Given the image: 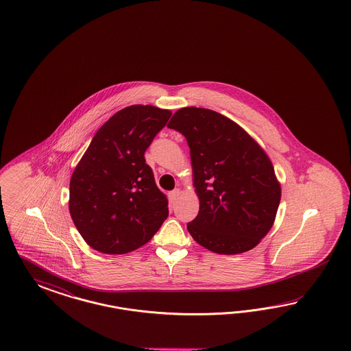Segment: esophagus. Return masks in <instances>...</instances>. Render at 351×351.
I'll use <instances>...</instances> for the list:
<instances>
[{
    "mask_svg": "<svg viewBox=\"0 0 351 351\" xmlns=\"http://www.w3.org/2000/svg\"><path fill=\"white\" fill-rule=\"evenodd\" d=\"M180 189H175V191H171L170 194H169L171 202H175V201L179 198V195H180Z\"/></svg>",
    "mask_w": 351,
    "mask_h": 351,
    "instance_id": "esophagus-1",
    "label": "esophagus"
}]
</instances>
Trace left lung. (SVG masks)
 Masks as SVG:
<instances>
[{
	"label": "left lung",
	"mask_w": 351,
	"mask_h": 351,
	"mask_svg": "<svg viewBox=\"0 0 351 351\" xmlns=\"http://www.w3.org/2000/svg\"><path fill=\"white\" fill-rule=\"evenodd\" d=\"M167 128L191 148L199 199V213L186 225L193 239L220 255L252 250L271 229L282 194L265 150L238 123L204 108H181Z\"/></svg>",
	"instance_id": "left-lung-1"
}]
</instances>
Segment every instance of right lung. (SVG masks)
<instances>
[{
	"instance_id": "obj_1",
	"label": "right lung",
	"mask_w": 351,
	"mask_h": 351,
	"mask_svg": "<svg viewBox=\"0 0 351 351\" xmlns=\"http://www.w3.org/2000/svg\"><path fill=\"white\" fill-rule=\"evenodd\" d=\"M171 110L121 109L97 130L71 178L69 213L86 243L123 255L148 243L169 216L144 153L166 126Z\"/></svg>"
}]
</instances>
